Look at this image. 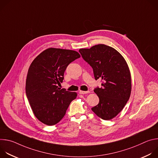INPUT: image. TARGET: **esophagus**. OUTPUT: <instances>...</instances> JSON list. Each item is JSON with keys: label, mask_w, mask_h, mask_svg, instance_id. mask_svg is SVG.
Here are the masks:
<instances>
[{"label": "esophagus", "mask_w": 158, "mask_h": 158, "mask_svg": "<svg viewBox=\"0 0 158 158\" xmlns=\"http://www.w3.org/2000/svg\"><path fill=\"white\" fill-rule=\"evenodd\" d=\"M90 93V91H79V93L81 94H88V93Z\"/></svg>", "instance_id": "esophagus-1"}]
</instances>
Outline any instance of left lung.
<instances>
[{
  "label": "left lung",
  "mask_w": 158,
  "mask_h": 158,
  "mask_svg": "<svg viewBox=\"0 0 158 158\" xmlns=\"http://www.w3.org/2000/svg\"><path fill=\"white\" fill-rule=\"evenodd\" d=\"M79 51L92 67L95 79L102 81V87L94 90L99 98V104L91 109L101 119H112L123 110L131 95V76L128 65L118 51L104 44Z\"/></svg>",
  "instance_id": "1"
}]
</instances>
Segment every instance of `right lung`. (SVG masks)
<instances>
[{
  "mask_svg": "<svg viewBox=\"0 0 158 158\" xmlns=\"http://www.w3.org/2000/svg\"><path fill=\"white\" fill-rule=\"evenodd\" d=\"M80 57L75 51L51 48L42 52L31 63L26 93L34 116L44 124L58 123L76 98V93L60 89L57 84L62 82L67 65Z\"/></svg>",
  "mask_w": 158,
  "mask_h": 158,
  "instance_id": "obj_1",
  "label": "right lung"
}]
</instances>
